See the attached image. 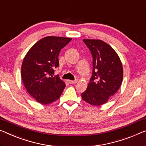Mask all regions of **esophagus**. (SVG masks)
<instances>
[{
	"instance_id": "34e87169",
	"label": "esophagus",
	"mask_w": 146,
	"mask_h": 146,
	"mask_svg": "<svg viewBox=\"0 0 146 146\" xmlns=\"http://www.w3.org/2000/svg\"><path fill=\"white\" fill-rule=\"evenodd\" d=\"M77 81H78L77 80H67V82H68L69 83V84H75V83H77Z\"/></svg>"
}]
</instances>
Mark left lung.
I'll list each match as a JSON object with an SVG mask.
<instances>
[{
	"instance_id": "8db88e82",
	"label": "left lung",
	"mask_w": 146,
	"mask_h": 146,
	"mask_svg": "<svg viewBox=\"0 0 146 146\" xmlns=\"http://www.w3.org/2000/svg\"><path fill=\"white\" fill-rule=\"evenodd\" d=\"M92 55V76L82 98L90 105L106 104L120 88L123 68L120 58L108 43L99 39H83Z\"/></svg>"
}]
</instances>
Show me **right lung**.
<instances>
[{"label": "right lung", "instance_id": "add662e5", "mask_svg": "<svg viewBox=\"0 0 146 146\" xmlns=\"http://www.w3.org/2000/svg\"><path fill=\"white\" fill-rule=\"evenodd\" d=\"M71 38L46 36L29 49L21 65V79L27 92L38 102L47 105L58 100L66 84L54 69L59 66L60 50Z\"/></svg>", "mask_w": 146, "mask_h": 146}]
</instances>
